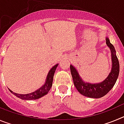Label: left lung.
<instances>
[{
    "instance_id": "obj_1",
    "label": "left lung",
    "mask_w": 124,
    "mask_h": 124,
    "mask_svg": "<svg viewBox=\"0 0 124 124\" xmlns=\"http://www.w3.org/2000/svg\"><path fill=\"white\" fill-rule=\"evenodd\" d=\"M106 44L111 51L112 70L106 79L100 83L91 84L84 82L80 77L77 70L70 65V70L73 78V83L79 93L82 95L91 98H100L104 96L114 87L119 74V63L116 54V50L113 45L111 44L109 39L106 38Z\"/></svg>"
}]
</instances>
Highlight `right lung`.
Masks as SVG:
<instances>
[{
    "label": "right lung",
    "instance_id": "obj_1",
    "mask_svg": "<svg viewBox=\"0 0 124 124\" xmlns=\"http://www.w3.org/2000/svg\"><path fill=\"white\" fill-rule=\"evenodd\" d=\"M58 65V64L54 65L50 70V71L48 72V74L47 75L45 83L41 87H40L35 91L29 93V94H18V93H14L9 89H8L10 91V93H12L13 94L15 95V96H17V97H18L20 99H23V100H35V99L41 98V97L44 96L45 95L47 94L49 91L50 90V89H51V86H52L53 80L54 72H55L56 69Z\"/></svg>",
    "mask_w": 124,
    "mask_h": 124
}]
</instances>
